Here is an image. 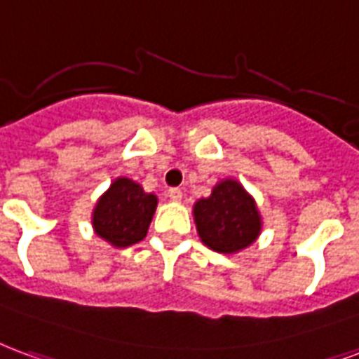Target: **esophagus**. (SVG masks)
Segmentation results:
<instances>
[{"label": "esophagus", "instance_id": "1", "mask_svg": "<svg viewBox=\"0 0 359 359\" xmlns=\"http://www.w3.org/2000/svg\"><path fill=\"white\" fill-rule=\"evenodd\" d=\"M167 196H169L172 201H180V200H182V196H184V194H182V190H180V188H169Z\"/></svg>", "mask_w": 359, "mask_h": 359}]
</instances>
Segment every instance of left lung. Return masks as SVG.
I'll use <instances>...</instances> for the list:
<instances>
[{"instance_id": "1", "label": "left lung", "mask_w": 359, "mask_h": 359, "mask_svg": "<svg viewBox=\"0 0 359 359\" xmlns=\"http://www.w3.org/2000/svg\"><path fill=\"white\" fill-rule=\"evenodd\" d=\"M194 222L200 240L222 255L240 253L262 232L257 201L236 179L219 180L209 198L194 203Z\"/></svg>"}]
</instances>
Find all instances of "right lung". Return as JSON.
<instances>
[{
  "mask_svg": "<svg viewBox=\"0 0 359 359\" xmlns=\"http://www.w3.org/2000/svg\"><path fill=\"white\" fill-rule=\"evenodd\" d=\"M156 207V194L144 192L133 179L118 177L93 207V230L116 249L139 243L144 240Z\"/></svg>",
  "mask_w": 359,
  "mask_h": 359,
  "instance_id": "right-lung-1",
  "label": "right lung"
}]
</instances>
